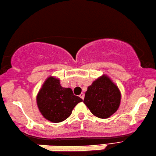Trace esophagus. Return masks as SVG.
Segmentation results:
<instances>
[{
	"mask_svg": "<svg viewBox=\"0 0 156 156\" xmlns=\"http://www.w3.org/2000/svg\"><path fill=\"white\" fill-rule=\"evenodd\" d=\"M80 98L82 99H83V98H84V94L81 93L80 95Z\"/></svg>",
	"mask_w": 156,
	"mask_h": 156,
	"instance_id": "1",
	"label": "esophagus"
}]
</instances>
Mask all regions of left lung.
Segmentation results:
<instances>
[{"instance_id":"8db88e82","label":"left lung","mask_w":156,"mask_h":156,"mask_svg":"<svg viewBox=\"0 0 156 156\" xmlns=\"http://www.w3.org/2000/svg\"><path fill=\"white\" fill-rule=\"evenodd\" d=\"M121 93L108 76L103 74L87 87L83 103L94 116L107 119L118 110Z\"/></svg>"}]
</instances>
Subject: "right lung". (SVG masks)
I'll return each instance as SVG.
<instances>
[{
  "label": "right lung",
  "mask_w": 156,
  "mask_h": 156,
  "mask_svg": "<svg viewBox=\"0 0 156 156\" xmlns=\"http://www.w3.org/2000/svg\"><path fill=\"white\" fill-rule=\"evenodd\" d=\"M37 105L43 117L52 122H61L70 116L74 107L82 99L69 87H63L60 79L48 77L38 91Z\"/></svg>",
  "instance_id": "right-lung-1"
}]
</instances>
